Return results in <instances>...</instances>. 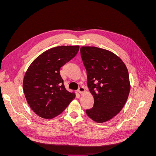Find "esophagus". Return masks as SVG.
Instances as JSON below:
<instances>
[{"instance_id": "1", "label": "esophagus", "mask_w": 156, "mask_h": 156, "mask_svg": "<svg viewBox=\"0 0 156 156\" xmlns=\"http://www.w3.org/2000/svg\"><path fill=\"white\" fill-rule=\"evenodd\" d=\"M77 91H78L79 93H80V94H83V93H84V92H85V88H84V87H80L79 88Z\"/></svg>"}]
</instances>
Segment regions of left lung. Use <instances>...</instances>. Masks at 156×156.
<instances>
[{
  "mask_svg": "<svg viewBox=\"0 0 156 156\" xmlns=\"http://www.w3.org/2000/svg\"><path fill=\"white\" fill-rule=\"evenodd\" d=\"M81 55L94 100L87 115L97 123L105 122L119 114L128 98V70L119 56L104 49L83 46Z\"/></svg>",
  "mask_w": 156,
  "mask_h": 156,
  "instance_id": "8db88e82",
  "label": "left lung"
}]
</instances>
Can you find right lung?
<instances>
[{"instance_id": "1", "label": "right lung", "mask_w": 156, "mask_h": 156, "mask_svg": "<svg viewBox=\"0 0 156 156\" xmlns=\"http://www.w3.org/2000/svg\"><path fill=\"white\" fill-rule=\"evenodd\" d=\"M79 45L58 46L41 53L25 73L23 92L37 115L52 119L62 113L75 98L66 89L60 74L61 67L77 55Z\"/></svg>"}]
</instances>
